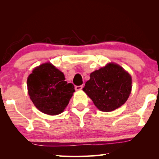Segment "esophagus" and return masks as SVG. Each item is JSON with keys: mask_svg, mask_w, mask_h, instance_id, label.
<instances>
[{"mask_svg": "<svg viewBox=\"0 0 159 159\" xmlns=\"http://www.w3.org/2000/svg\"><path fill=\"white\" fill-rule=\"evenodd\" d=\"M83 88V85H76L75 86V90H80Z\"/></svg>", "mask_w": 159, "mask_h": 159, "instance_id": "34e87169", "label": "esophagus"}]
</instances>
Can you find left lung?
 Masks as SVG:
<instances>
[{"instance_id": "1", "label": "left lung", "mask_w": 159, "mask_h": 159, "mask_svg": "<svg viewBox=\"0 0 159 159\" xmlns=\"http://www.w3.org/2000/svg\"><path fill=\"white\" fill-rule=\"evenodd\" d=\"M83 90L102 111H111L127 101L132 89V78L117 64L109 63L92 72Z\"/></svg>"}]
</instances>
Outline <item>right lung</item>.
Masks as SVG:
<instances>
[{
	"label": "right lung",
	"instance_id": "right-lung-1",
	"mask_svg": "<svg viewBox=\"0 0 159 159\" xmlns=\"http://www.w3.org/2000/svg\"><path fill=\"white\" fill-rule=\"evenodd\" d=\"M50 62L35 68L27 79L28 93L36 108L48 115L61 114L75 92L72 83Z\"/></svg>",
	"mask_w": 159,
	"mask_h": 159
}]
</instances>
